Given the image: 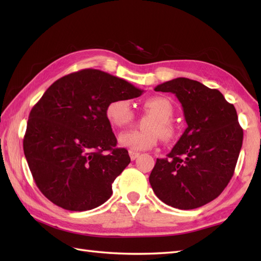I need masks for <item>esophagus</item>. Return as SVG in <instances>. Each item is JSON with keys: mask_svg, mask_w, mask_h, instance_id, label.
Wrapping results in <instances>:
<instances>
[{"mask_svg": "<svg viewBox=\"0 0 261 261\" xmlns=\"http://www.w3.org/2000/svg\"><path fill=\"white\" fill-rule=\"evenodd\" d=\"M129 154H130V158H131V160H135V159H137L138 157H139V152H137V151H134V150H130L129 151Z\"/></svg>", "mask_w": 261, "mask_h": 261, "instance_id": "esophagus-1", "label": "esophagus"}]
</instances>
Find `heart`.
<instances>
[{
  "label": "heart",
  "mask_w": 261,
  "mask_h": 261,
  "mask_svg": "<svg viewBox=\"0 0 261 261\" xmlns=\"http://www.w3.org/2000/svg\"><path fill=\"white\" fill-rule=\"evenodd\" d=\"M143 108L151 119L146 121V130H129L119 136V145L130 150H147L158 143L159 136L164 141H171L177 135V127L171 121L174 107L168 98L153 96L147 98ZM105 116L114 127H123L134 119V111L129 99L118 98L111 101L105 108Z\"/></svg>",
  "instance_id": "heart-1"
}]
</instances>
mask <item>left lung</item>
<instances>
[{
	"instance_id": "left-lung-1",
	"label": "left lung",
	"mask_w": 261,
	"mask_h": 261,
	"mask_svg": "<svg viewBox=\"0 0 261 261\" xmlns=\"http://www.w3.org/2000/svg\"><path fill=\"white\" fill-rule=\"evenodd\" d=\"M154 91L175 94L187 127L167 158L157 159L149 181L169 206H203L223 192L234 173L243 140L236 108L220 91L185 77Z\"/></svg>"
}]
</instances>
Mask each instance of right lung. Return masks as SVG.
<instances>
[{
  "mask_svg": "<svg viewBox=\"0 0 261 261\" xmlns=\"http://www.w3.org/2000/svg\"><path fill=\"white\" fill-rule=\"evenodd\" d=\"M143 91L97 69L56 81L32 108L23 151L33 179L49 201L68 211L95 208L130 164L105 116L107 105Z\"/></svg>",
  "mask_w": 261,
  "mask_h": 261,
  "instance_id": "right-lung-1",
  "label": "right lung"
}]
</instances>
